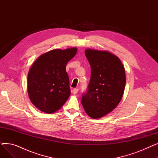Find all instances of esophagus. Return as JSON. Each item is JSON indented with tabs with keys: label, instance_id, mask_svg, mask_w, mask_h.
<instances>
[{
	"label": "esophagus",
	"instance_id": "obj_1",
	"mask_svg": "<svg viewBox=\"0 0 158 158\" xmlns=\"http://www.w3.org/2000/svg\"><path fill=\"white\" fill-rule=\"evenodd\" d=\"M78 91H79V89H78V88H74V89H73V94H77Z\"/></svg>",
	"mask_w": 158,
	"mask_h": 158
}]
</instances>
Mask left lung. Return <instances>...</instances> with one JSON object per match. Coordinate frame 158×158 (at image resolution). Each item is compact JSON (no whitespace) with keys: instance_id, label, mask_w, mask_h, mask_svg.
Wrapping results in <instances>:
<instances>
[{"instance_id":"1","label":"left lung","mask_w":158,"mask_h":158,"mask_svg":"<svg viewBox=\"0 0 158 158\" xmlns=\"http://www.w3.org/2000/svg\"><path fill=\"white\" fill-rule=\"evenodd\" d=\"M85 55L91 66V77L81 103L90 117L101 118L121 101L126 82L125 69L118 58L109 52L87 49Z\"/></svg>"}]
</instances>
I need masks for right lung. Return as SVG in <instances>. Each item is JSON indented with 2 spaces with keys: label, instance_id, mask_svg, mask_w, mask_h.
<instances>
[{
  "label": "right lung",
  "instance_id": "obj_1",
  "mask_svg": "<svg viewBox=\"0 0 158 158\" xmlns=\"http://www.w3.org/2000/svg\"><path fill=\"white\" fill-rule=\"evenodd\" d=\"M77 49H55L40 56L27 76V91L32 103L40 111L52 113L60 110L70 95L66 66Z\"/></svg>",
  "mask_w": 158,
  "mask_h": 158
}]
</instances>
